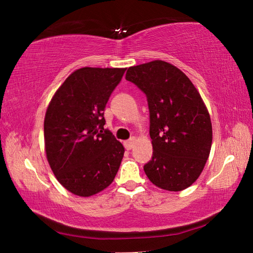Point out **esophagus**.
I'll list each match as a JSON object with an SVG mask.
<instances>
[{"label": "esophagus", "instance_id": "esophagus-1", "mask_svg": "<svg viewBox=\"0 0 253 253\" xmlns=\"http://www.w3.org/2000/svg\"><path fill=\"white\" fill-rule=\"evenodd\" d=\"M135 142H136V139L131 138V139H129V140L124 142V146H125L126 150H131L133 148V146H135Z\"/></svg>", "mask_w": 253, "mask_h": 253}]
</instances>
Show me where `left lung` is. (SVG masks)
<instances>
[{
	"instance_id": "left-lung-1",
	"label": "left lung",
	"mask_w": 253,
	"mask_h": 253,
	"mask_svg": "<svg viewBox=\"0 0 253 253\" xmlns=\"http://www.w3.org/2000/svg\"><path fill=\"white\" fill-rule=\"evenodd\" d=\"M126 80L148 101L153 154L144 173L161 189H186L200 176L211 151L212 124L201 95L180 69L164 61L129 67Z\"/></svg>"
}]
</instances>
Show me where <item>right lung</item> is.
<instances>
[{
	"label": "right lung",
	"mask_w": 253,
	"mask_h": 253,
	"mask_svg": "<svg viewBox=\"0 0 253 253\" xmlns=\"http://www.w3.org/2000/svg\"><path fill=\"white\" fill-rule=\"evenodd\" d=\"M126 68L84 67L57 89L44 118L46 159L74 195L93 196L114 180L123 144L104 129V110Z\"/></svg>",
	"instance_id": "add662e5"
}]
</instances>
